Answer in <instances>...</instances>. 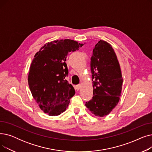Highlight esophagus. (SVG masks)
Masks as SVG:
<instances>
[{"mask_svg": "<svg viewBox=\"0 0 152 152\" xmlns=\"http://www.w3.org/2000/svg\"><path fill=\"white\" fill-rule=\"evenodd\" d=\"M81 85H80V84L77 85V86H76V89L77 91L80 90V89H81Z\"/></svg>", "mask_w": 152, "mask_h": 152, "instance_id": "esophagus-1", "label": "esophagus"}]
</instances>
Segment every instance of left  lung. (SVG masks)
Segmentation results:
<instances>
[{"label": "left lung", "instance_id": "left-lung-1", "mask_svg": "<svg viewBox=\"0 0 152 152\" xmlns=\"http://www.w3.org/2000/svg\"><path fill=\"white\" fill-rule=\"evenodd\" d=\"M91 68L93 97L85 105L94 115L103 117L117 105L123 83L120 65L109 43L100 40L95 45Z\"/></svg>", "mask_w": 152, "mask_h": 152}]
</instances>
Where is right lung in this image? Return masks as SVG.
<instances>
[{
	"label": "right lung",
	"mask_w": 152,
	"mask_h": 152,
	"mask_svg": "<svg viewBox=\"0 0 152 152\" xmlns=\"http://www.w3.org/2000/svg\"><path fill=\"white\" fill-rule=\"evenodd\" d=\"M83 44L71 39H61L46 43L32 61L28 84L33 98L45 113L58 116L68 107L75 94L73 86L66 79L68 75L67 55Z\"/></svg>",
	"instance_id": "1"
}]
</instances>
